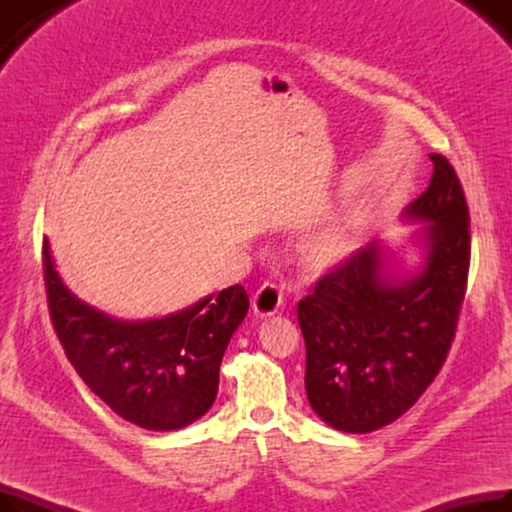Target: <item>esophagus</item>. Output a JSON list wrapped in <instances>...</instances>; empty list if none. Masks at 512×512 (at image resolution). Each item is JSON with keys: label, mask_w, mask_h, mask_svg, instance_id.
<instances>
[{"label": "esophagus", "mask_w": 512, "mask_h": 512, "mask_svg": "<svg viewBox=\"0 0 512 512\" xmlns=\"http://www.w3.org/2000/svg\"><path fill=\"white\" fill-rule=\"evenodd\" d=\"M284 303V294H282V288L274 282H265L253 297V311L257 315H274L280 311Z\"/></svg>", "instance_id": "34e87169"}]
</instances>
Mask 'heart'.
<instances>
[{
	"label": "heart",
	"instance_id": "obj_1",
	"mask_svg": "<svg viewBox=\"0 0 512 512\" xmlns=\"http://www.w3.org/2000/svg\"><path fill=\"white\" fill-rule=\"evenodd\" d=\"M359 234L361 220L355 213H344L330 226L305 240V245L301 247V261L305 263L307 270H328V267L344 261L355 251Z\"/></svg>",
	"mask_w": 512,
	"mask_h": 512
}]
</instances>
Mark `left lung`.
I'll return each mask as SVG.
<instances>
[{
	"instance_id": "1",
	"label": "left lung",
	"mask_w": 512,
	"mask_h": 512,
	"mask_svg": "<svg viewBox=\"0 0 512 512\" xmlns=\"http://www.w3.org/2000/svg\"><path fill=\"white\" fill-rule=\"evenodd\" d=\"M429 159L427 191L407 207V218L429 222L423 270L388 282L382 247L369 242L299 301L307 398L340 432L367 434L407 413L454 340L471 261L469 207L450 161L440 153Z\"/></svg>"
}]
</instances>
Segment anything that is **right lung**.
<instances>
[{
    "mask_svg": "<svg viewBox=\"0 0 512 512\" xmlns=\"http://www.w3.org/2000/svg\"><path fill=\"white\" fill-rule=\"evenodd\" d=\"M43 278L53 330L83 382L120 417L155 432L193 423L218 394L226 346L249 311L240 284L161 319L118 321L62 284L43 240Z\"/></svg>",
    "mask_w": 512,
    "mask_h": 512,
    "instance_id": "add662e5",
    "label": "right lung"
}]
</instances>
